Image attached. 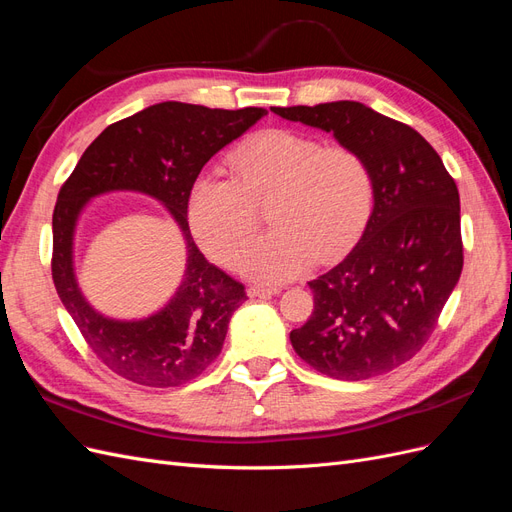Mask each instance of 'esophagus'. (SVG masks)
<instances>
[{"label": "esophagus", "mask_w": 512, "mask_h": 512, "mask_svg": "<svg viewBox=\"0 0 512 512\" xmlns=\"http://www.w3.org/2000/svg\"><path fill=\"white\" fill-rule=\"evenodd\" d=\"M280 292H282L280 286H250L247 288V297L265 299V297H271V294H280Z\"/></svg>", "instance_id": "esophagus-1"}]
</instances>
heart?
Masks as SVG:
<instances>
[{
  "label": "heart",
  "mask_w": 512,
  "mask_h": 512,
  "mask_svg": "<svg viewBox=\"0 0 512 512\" xmlns=\"http://www.w3.org/2000/svg\"><path fill=\"white\" fill-rule=\"evenodd\" d=\"M228 168L232 177L203 173L192 183L190 228L213 260L232 265L267 206L274 228L241 258V271L258 282H286L316 258L342 256L374 209V173L352 145L262 130L230 151Z\"/></svg>",
  "instance_id": "obj_1"
}]
</instances>
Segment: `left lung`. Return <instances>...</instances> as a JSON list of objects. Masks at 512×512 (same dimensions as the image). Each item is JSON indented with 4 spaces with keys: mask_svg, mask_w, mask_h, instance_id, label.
<instances>
[{
    "mask_svg": "<svg viewBox=\"0 0 512 512\" xmlns=\"http://www.w3.org/2000/svg\"><path fill=\"white\" fill-rule=\"evenodd\" d=\"M331 132L374 173V211L361 241L318 280L314 312L290 331L294 352L335 380L386 374L425 346L463 269L459 192L440 156L410 126L361 102L273 106Z\"/></svg>",
    "mask_w": 512,
    "mask_h": 512,
    "instance_id": "1",
    "label": "left lung"
}]
</instances>
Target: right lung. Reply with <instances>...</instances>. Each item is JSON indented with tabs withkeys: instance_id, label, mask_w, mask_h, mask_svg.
Segmentation results:
<instances>
[{
	"instance_id": "add662e5",
	"label": "right lung",
	"mask_w": 512,
	"mask_h": 512,
	"mask_svg": "<svg viewBox=\"0 0 512 512\" xmlns=\"http://www.w3.org/2000/svg\"><path fill=\"white\" fill-rule=\"evenodd\" d=\"M265 108L239 111L185 102H160L108 126L61 185L53 211V282L61 303L89 348L117 376L143 386H179L218 359L230 316L247 299L198 250L188 224V196L203 166L265 117ZM138 191L156 197L178 222L186 241V271L160 313L117 321L88 305L73 273V232L91 197Z\"/></svg>"
}]
</instances>
